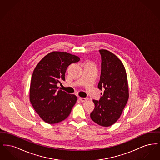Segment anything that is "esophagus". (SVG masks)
Segmentation results:
<instances>
[{
    "mask_svg": "<svg viewBox=\"0 0 160 160\" xmlns=\"http://www.w3.org/2000/svg\"><path fill=\"white\" fill-rule=\"evenodd\" d=\"M78 99L81 102H85V101H86L88 99V98H81V97H79Z\"/></svg>",
    "mask_w": 160,
    "mask_h": 160,
    "instance_id": "obj_1",
    "label": "esophagus"
}]
</instances>
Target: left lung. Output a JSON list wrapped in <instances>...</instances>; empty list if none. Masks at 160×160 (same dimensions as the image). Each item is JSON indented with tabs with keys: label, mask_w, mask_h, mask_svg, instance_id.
I'll list each match as a JSON object with an SVG mask.
<instances>
[{
	"label": "left lung",
	"mask_w": 160,
	"mask_h": 160,
	"mask_svg": "<svg viewBox=\"0 0 160 160\" xmlns=\"http://www.w3.org/2000/svg\"><path fill=\"white\" fill-rule=\"evenodd\" d=\"M101 71L98 88L103 89L99 101L93 100L95 107L91 113L92 120L99 125L109 127L122 114L129 98L126 70L121 61L113 53L99 50Z\"/></svg>",
	"instance_id": "obj_1"
}]
</instances>
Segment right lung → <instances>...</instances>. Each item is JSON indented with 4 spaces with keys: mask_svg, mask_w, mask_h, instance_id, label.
<instances>
[{
    "mask_svg": "<svg viewBox=\"0 0 160 160\" xmlns=\"http://www.w3.org/2000/svg\"><path fill=\"white\" fill-rule=\"evenodd\" d=\"M80 61L76 55L52 52L41 61L33 72L30 86V101L39 117L49 124L68 118L76 102V96L58 89L57 84L65 81L69 65Z\"/></svg>",
    "mask_w": 160,
    "mask_h": 160,
    "instance_id": "obj_1",
    "label": "right lung"
}]
</instances>
